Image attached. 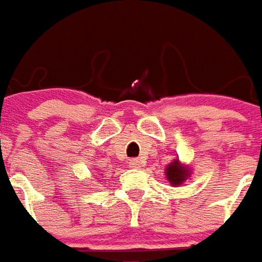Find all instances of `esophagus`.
Listing matches in <instances>:
<instances>
[{
    "label": "esophagus",
    "mask_w": 262,
    "mask_h": 262,
    "mask_svg": "<svg viewBox=\"0 0 262 262\" xmlns=\"http://www.w3.org/2000/svg\"><path fill=\"white\" fill-rule=\"evenodd\" d=\"M129 166L133 169L142 168V166H143V161H142V159H132V161L129 162Z\"/></svg>",
    "instance_id": "1"
}]
</instances>
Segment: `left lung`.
Here are the masks:
<instances>
[{
  "label": "left lung",
  "instance_id": "left-lung-1",
  "mask_svg": "<svg viewBox=\"0 0 262 262\" xmlns=\"http://www.w3.org/2000/svg\"><path fill=\"white\" fill-rule=\"evenodd\" d=\"M192 169L189 168V165H183L179 161V158H176L173 161L169 163L166 169H165V176L166 181L170 182L172 186H179L186 182V179L191 178Z\"/></svg>",
  "mask_w": 262,
  "mask_h": 262
}]
</instances>
